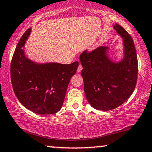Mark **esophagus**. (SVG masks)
Segmentation results:
<instances>
[{"label": "esophagus", "instance_id": "34e87169", "mask_svg": "<svg viewBox=\"0 0 152 152\" xmlns=\"http://www.w3.org/2000/svg\"><path fill=\"white\" fill-rule=\"evenodd\" d=\"M82 65H80H80L78 66V69H77V72L80 73L82 71Z\"/></svg>", "mask_w": 152, "mask_h": 152}]
</instances>
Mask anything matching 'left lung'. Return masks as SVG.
Masks as SVG:
<instances>
[{
  "label": "left lung",
  "instance_id": "obj_1",
  "mask_svg": "<svg viewBox=\"0 0 152 152\" xmlns=\"http://www.w3.org/2000/svg\"><path fill=\"white\" fill-rule=\"evenodd\" d=\"M113 27L123 39L121 60L114 61L110 57L109 47H100L90 53L84 51L80 56L86 98L100 110L116 109L124 103L137 83L138 63L133 41L121 25Z\"/></svg>",
  "mask_w": 152,
  "mask_h": 152
}]
</instances>
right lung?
Wrapping results in <instances>:
<instances>
[{"label": "right lung", "instance_id": "add662e5", "mask_svg": "<svg viewBox=\"0 0 152 152\" xmlns=\"http://www.w3.org/2000/svg\"><path fill=\"white\" fill-rule=\"evenodd\" d=\"M31 31L29 28L23 35L12 56V88L20 103L31 111L54 114L62 107L68 84L76 72L78 62L39 63L30 60L25 55V45Z\"/></svg>", "mask_w": 152, "mask_h": 152}]
</instances>
